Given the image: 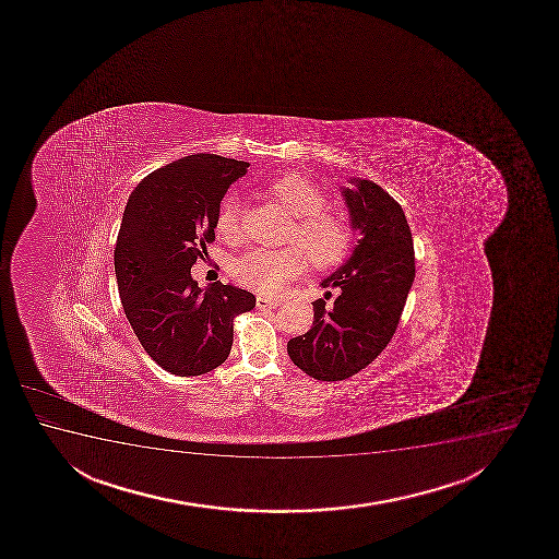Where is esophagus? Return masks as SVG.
I'll list each match as a JSON object with an SVG mask.
<instances>
[{"label": "esophagus", "mask_w": 559, "mask_h": 559, "mask_svg": "<svg viewBox=\"0 0 559 559\" xmlns=\"http://www.w3.org/2000/svg\"><path fill=\"white\" fill-rule=\"evenodd\" d=\"M257 305L258 309H276V307L281 305V301H278V299H271V297L258 296Z\"/></svg>", "instance_id": "obj_1"}]
</instances>
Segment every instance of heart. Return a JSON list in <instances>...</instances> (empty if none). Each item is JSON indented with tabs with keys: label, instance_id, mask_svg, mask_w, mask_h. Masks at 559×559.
<instances>
[{
	"label": "heart",
	"instance_id": "b5f03b06",
	"mask_svg": "<svg viewBox=\"0 0 559 559\" xmlns=\"http://www.w3.org/2000/svg\"><path fill=\"white\" fill-rule=\"evenodd\" d=\"M265 194L289 213L294 221L286 231L289 247L252 249L231 263V276L243 288L260 296H278L310 263L316 270H335L354 249V228L346 218L325 210L328 200L312 181L299 174H284L265 185ZM241 204L234 197L223 200L215 217V231L226 243H237Z\"/></svg>",
	"mask_w": 559,
	"mask_h": 559
}]
</instances>
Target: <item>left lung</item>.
Returning a JSON list of instances; mask_svg holds the SVG:
<instances>
[{"instance_id": "8db88e82", "label": "left lung", "mask_w": 559, "mask_h": 559, "mask_svg": "<svg viewBox=\"0 0 559 559\" xmlns=\"http://www.w3.org/2000/svg\"><path fill=\"white\" fill-rule=\"evenodd\" d=\"M354 183L342 192L361 239L322 283L341 288V296L333 307L312 302V328L288 342L294 365L320 381L346 380L374 361L399 328L415 278L414 239L401 204L368 179Z\"/></svg>"}]
</instances>
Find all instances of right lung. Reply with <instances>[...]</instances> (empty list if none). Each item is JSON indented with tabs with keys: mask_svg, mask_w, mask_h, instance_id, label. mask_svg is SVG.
Returning a JSON list of instances; mask_svg holds the SVG:
<instances>
[{
	"mask_svg": "<svg viewBox=\"0 0 559 559\" xmlns=\"http://www.w3.org/2000/svg\"><path fill=\"white\" fill-rule=\"evenodd\" d=\"M249 163L198 153L140 181L127 202L114 267L119 297L147 355L176 376H200L230 355L234 320L257 307L247 289H202L191 267L215 241L226 191Z\"/></svg>",
	"mask_w": 559,
	"mask_h": 559,
	"instance_id": "add662e5",
	"label": "right lung"
}]
</instances>
